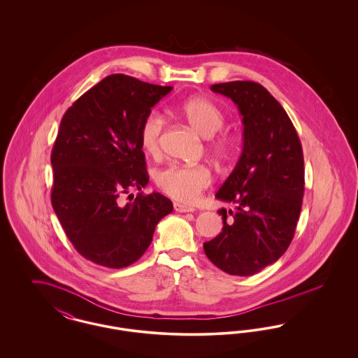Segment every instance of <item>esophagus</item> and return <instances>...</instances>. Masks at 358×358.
Here are the masks:
<instances>
[{"label":"esophagus","instance_id":"obj_1","mask_svg":"<svg viewBox=\"0 0 358 358\" xmlns=\"http://www.w3.org/2000/svg\"><path fill=\"white\" fill-rule=\"evenodd\" d=\"M174 210L176 212H194L196 208L194 206H190V205L180 204V203H174Z\"/></svg>","mask_w":358,"mask_h":358}]
</instances>
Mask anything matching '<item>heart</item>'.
<instances>
[{
  "mask_svg": "<svg viewBox=\"0 0 358 358\" xmlns=\"http://www.w3.org/2000/svg\"><path fill=\"white\" fill-rule=\"evenodd\" d=\"M184 120L204 138H210L222 130L225 123V115L216 103L203 98L194 96L187 99L178 108ZM164 117L152 111L142 122L139 139L143 150L149 155H158L161 150V134L164 130ZM213 149L217 154L228 152V143L225 138L215 142ZM157 185L171 196V199L181 203H193L197 200L200 193L210 184V173L204 166H184L169 165L168 168L158 171Z\"/></svg>",
  "mask_w": 358,
  "mask_h": 358,
  "instance_id": "b5f03b06",
  "label": "heart"
}]
</instances>
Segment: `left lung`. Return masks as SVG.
Here are the masks:
<instances>
[{
  "label": "left lung",
  "instance_id": "left-lung-1",
  "mask_svg": "<svg viewBox=\"0 0 358 358\" xmlns=\"http://www.w3.org/2000/svg\"><path fill=\"white\" fill-rule=\"evenodd\" d=\"M243 117V150L216 193L235 205L220 209L222 231L204 243L205 255L224 273L250 276L286 252L299 219L305 187L299 136L285 108L255 82L210 85Z\"/></svg>",
  "mask_w": 358,
  "mask_h": 358
}]
</instances>
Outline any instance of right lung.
<instances>
[{"label": "right lung", "instance_id": "right-lung-1", "mask_svg": "<svg viewBox=\"0 0 358 358\" xmlns=\"http://www.w3.org/2000/svg\"><path fill=\"white\" fill-rule=\"evenodd\" d=\"M171 88L110 75L60 122L51 155L52 206L76 251L95 264H133L150 245L157 224L173 210L171 200L157 192L122 201L149 182L139 131Z\"/></svg>", "mask_w": 358, "mask_h": 358}]
</instances>
